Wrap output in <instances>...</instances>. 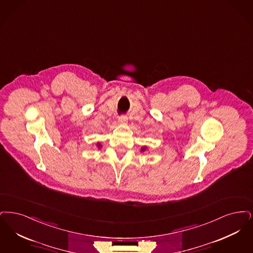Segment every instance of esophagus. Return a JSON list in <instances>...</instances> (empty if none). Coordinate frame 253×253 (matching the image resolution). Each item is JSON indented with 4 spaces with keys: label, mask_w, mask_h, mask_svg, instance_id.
<instances>
[{
    "label": "esophagus",
    "mask_w": 253,
    "mask_h": 253,
    "mask_svg": "<svg viewBox=\"0 0 253 253\" xmlns=\"http://www.w3.org/2000/svg\"><path fill=\"white\" fill-rule=\"evenodd\" d=\"M119 123H121V124H126V121H127V118L126 117V116H124V115H122V116H120L119 117Z\"/></svg>",
    "instance_id": "34e87169"
}]
</instances>
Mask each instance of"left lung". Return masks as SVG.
<instances>
[{
	"label": "left lung",
	"mask_w": 253,
	"mask_h": 253,
	"mask_svg": "<svg viewBox=\"0 0 253 253\" xmlns=\"http://www.w3.org/2000/svg\"><path fill=\"white\" fill-rule=\"evenodd\" d=\"M143 150H145V147H143V149H142V151H143Z\"/></svg>",
	"instance_id": "left-lung-1"
}]
</instances>
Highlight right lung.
I'll use <instances>...</instances> for the list:
<instances>
[{
    "label": "right lung",
    "mask_w": 253,
    "mask_h": 253,
    "mask_svg": "<svg viewBox=\"0 0 253 253\" xmlns=\"http://www.w3.org/2000/svg\"><path fill=\"white\" fill-rule=\"evenodd\" d=\"M97 146H98V147H100V143H97Z\"/></svg>",
    "instance_id": "add662e5"
}]
</instances>
